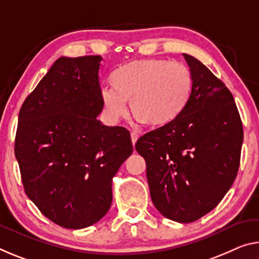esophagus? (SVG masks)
Segmentation results:
<instances>
[{
    "instance_id": "obj_1",
    "label": "esophagus",
    "mask_w": 259,
    "mask_h": 259,
    "mask_svg": "<svg viewBox=\"0 0 259 259\" xmlns=\"http://www.w3.org/2000/svg\"><path fill=\"white\" fill-rule=\"evenodd\" d=\"M130 136H131V142H133V144H136L139 135L136 133V131H131Z\"/></svg>"
}]
</instances>
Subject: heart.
I'll list each match as a JSON object with an SVG mask.
<instances>
[{
  "label": "heart",
  "instance_id": "b5f03b06",
  "mask_svg": "<svg viewBox=\"0 0 259 259\" xmlns=\"http://www.w3.org/2000/svg\"><path fill=\"white\" fill-rule=\"evenodd\" d=\"M114 88L101 90L110 120L128 113L126 100L139 120L152 125L173 121L186 107L192 89V76L186 64L160 59L135 61L112 75Z\"/></svg>",
  "mask_w": 259,
  "mask_h": 259
}]
</instances>
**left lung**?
<instances>
[{"label": "left lung", "mask_w": 259, "mask_h": 259, "mask_svg": "<svg viewBox=\"0 0 259 259\" xmlns=\"http://www.w3.org/2000/svg\"><path fill=\"white\" fill-rule=\"evenodd\" d=\"M192 89L173 121L143 135L135 149L145 159L151 198L166 218L192 223L218 205L240 167L243 126L223 80L188 54Z\"/></svg>", "instance_id": "left-lung-1"}]
</instances>
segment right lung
<instances>
[{"label":"right lung","instance_id":"right-lung-1","mask_svg":"<svg viewBox=\"0 0 259 259\" xmlns=\"http://www.w3.org/2000/svg\"><path fill=\"white\" fill-rule=\"evenodd\" d=\"M100 55L60 57L24 100L15 155L25 194L53 223L89 227L108 212L112 179L133 153L130 133L97 120Z\"/></svg>","mask_w":259,"mask_h":259}]
</instances>
